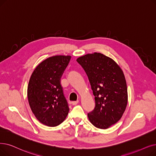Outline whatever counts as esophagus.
I'll return each instance as SVG.
<instances>
[{"mask_svg": "<svg viewBox=\"0 0 156 156\" xmlns=\"http://www.w3.org/2000/svg\"><path fill=\"white\" fill-rule=\"evenodd\" d=\"M79 101H73L72 102V105H76L78 103Z\"/></svg>", "mask_w": 156, "mask_h": 156, "instance_id": "34e87169", "label": "esophagus"}]
</instances>
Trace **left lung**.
Returning a JSON list of instances; mask_svg holds the SVG:
<instances>
[{
  "instance_id": "obj_1",
  "label": "left lung",
  "mask_w": 156,
  "mask_h": 156,
  "mask_svg": "<svg viewBox=\"0 0 156 156\" xmlns=\"http://www.w3.org/2000/svg\"><path fill=\"white\" fill-rule=\"evenodd\" d=\"M89 78L96 106L88 113L90 122L99 129L117 123L127 104V88L124 73L113 59L102 53L87 54L76 59Z\"/></svg>"
}]
</instances>
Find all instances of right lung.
<instances>
[{
    "mask_svg": "<svg viewBox=\"0 0 156 156\" xmlns=\"http://www.w3.org/2000/svg\"><path fill=\"white\" fill-rule=\"evenodd\" d=\"M71 60L69 55H55L45 59L34 70L27 88L31 110L44 125L55 127L69 113L60 78Z\"/></svg>",
    "mask_w": 156,
    "mask_h": 156,
    "instance_id": "add662e5",
    "label": "right lung"
}]
</instances>
